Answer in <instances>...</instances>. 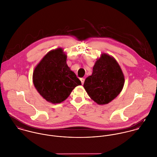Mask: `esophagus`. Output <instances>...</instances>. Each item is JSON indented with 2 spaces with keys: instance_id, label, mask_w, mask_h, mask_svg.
I'll return each instance as SVG.
<instances>
[{
  "instance_id": "esophagus-1",
  "label": "esophagus",
  "mask_w": 157,
  "mask_h": 157,
  "mask_svg": "<svg viewBox=\"0 0 157 157\" xmlns=\"http://www.w3.org/2000/svg\"><path fill=\"white\" fill-rule=\"evenodd\" d=\"M80 81H81V82H82V84L83 85V84L84 83V82H85V78H80Z\"/></svg>"
}]
</instances>
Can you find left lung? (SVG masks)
Returning <instances> with one entry per match:
<instances>
[{
	"instance_id": "obj_1",
	"label": "left lung",
	"mask_w": 157,
	"mask_h": 157,
	"mask_svg": "<svg viewBox=\"0 0 157 157\" xmlns=\"http://www.w3.org/2000/svg\"><path fill=\"white\" fill-rule=\"evenodd\" d=\"M124 77L116 60L107 54H102L93 67L83 87L90 98L98 105L111 102L120 93Z\"/></svg>"
}]
</instances>
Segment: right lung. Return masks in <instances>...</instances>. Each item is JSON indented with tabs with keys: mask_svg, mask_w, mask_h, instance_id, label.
<instances>
[{
	"mask_svg": "<svg viewBox=\"0 0 157 157\" xmlns=\"http://www.w3.org/2000/svg\"><path fill=\"white\" fill-rule=\"evenodd\" d=\"M67 58L62 48L52 50L45 55L33 72L35 88L44 98L54 104L65 100L72 90L82 85L67 67Z\"/></svg>",
	"mask_w": 157,
	"mask_h": 157,
	"instance_id": "1",
	"label": "right lung"
}]
</instances>
